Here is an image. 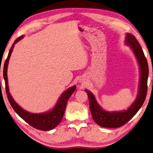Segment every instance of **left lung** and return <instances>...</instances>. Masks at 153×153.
Segmentation results:
<instances>
[{"label":"left lung","mask_w":153,"mask_h":153,"mask_svg":"<svg viewBox=\"0 0 153 153\" xmlns=\"http://www.w3.org/2000/svg\"><path fill=\"white\" fill-rule=\"evenodd\" d=\"M125 43L129 45L137 58L140 68V82L137 99L126 110L119 112H107L97 102L94 94L88 90L90 109L94 120L99 126L105 128H118L127 123L142 106L147 92V81L149 77V66L147 60L140 45L134 35L126 33Z\"/></svg>","instance_id":"left-lung-1"}]
</instances>
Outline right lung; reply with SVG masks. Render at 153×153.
<instances>
[{
    "mask_svg": "<svg viewBox=\"0 0 153 153\" xmlns=\"http://www.w3.org/2000/svg\"><path fill=\"white\" fill-rule=\"evenodd\" d=\"M23 38V35L21 37L16 39L13 43L12 47L9 51V55L5 61L3 68V76L5 82V89H6V92L7 95V98L11 106L13 107V110L15 111V112L23 119V120L28 123L30 126L35 128L38 130H50L53 129L59 124L64 115V112L65 110L66 105H67L68 100L69 97L71 96L75 90H76V86L74 85L72 87L69 88L67 90L63 92L60 98L58 100L56 104L51 110L49 111L48 112L39 113V114H33L27 112V111L23 109L20 105L16 103V102L12 98L9 92V88L8 85V78H7V68L8 64H9V59L12 53L14 47L16 43H17L19 41H20L21 39Z\"/></svg>",
    "mask_w": 153,
    "mask_h": 153,
    "instance_id": "1",
    "label": "right lung"
}]
</instances>
